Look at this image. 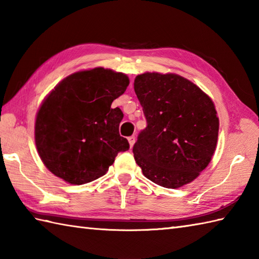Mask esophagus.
Wrapping results in <instances>:
<instances>
[{
	"label": "esophagus",
	"mask_w": 259,
	"mask_h": 259,
	"mask_svg": "<svg viewBox=\"0 0 259 259\" xmlns=\"http://www.w3.org/2000/svg\"><path fill=\"white\" fill-rule=\"evenodd\" d=\"M128 140H129V144H130V147L133 148L134 147V145H135V142H136V137L135 136H130L129 138H128Z\"/></svg>",
	"instance_id": "34e87169"
}]
</instances>
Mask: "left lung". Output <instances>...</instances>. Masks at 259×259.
I'll return each instance as SVG.
<instances>
[{"label": "left lung", "mask_w": 259, "mask_h": 259, "mask_svg": "<svg viewBox=\"0 0 259 259\" xmlns=\"http://www.w3.org/2000/svg\"><path fill=\"white\" fill-rule=\"evenodd\" d=\"M135 91L147 120L133 148L142 174L170 189L191 183L216 149L219 120L210 98L171 73L140 74Z\"/></svg>", "instance_id": "obj_1"}]
</instances>
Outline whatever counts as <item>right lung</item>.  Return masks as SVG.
<instances>
[{"label": "right lung", "instance_id": "1", "mask_svg": "<svg viewBox=\"0 0 259 259\" xmlns=\"http://www.w3.org/2000/svg\"><path fill=\"white\" fill-rule=\"evenodd\" d=\"M128 84L123 73L96 68L71 74L49 95L36 115L35 144L53 175L73 185L90 183L129 150L119 135L123 113L111 108Z\"/></svg>", "mask_w": 259, "mask_h": 259}]
</instances>
